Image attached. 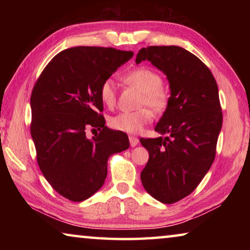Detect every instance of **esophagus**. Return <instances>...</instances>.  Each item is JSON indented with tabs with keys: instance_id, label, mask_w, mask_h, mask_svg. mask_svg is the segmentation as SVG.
I'll use <instances>...</instances> for the list:
<instances>
[{
	"instance_id": "34e87169",
	"label": "esophagus",
	"mask_w": 250,
	"mask_h": 250,
	"mask_svg": "<svg viewBox=\"0 0 250 250\" xmlns=\"http://www.w3.org/2000/svg\"><path fill=\"white\" fill-rule=\"evenodd\" d=\"M129 141H130V146L134 147L139 145V139L137 137H133V135H131L129 137Z\"/></svg>"
}]
</instances>
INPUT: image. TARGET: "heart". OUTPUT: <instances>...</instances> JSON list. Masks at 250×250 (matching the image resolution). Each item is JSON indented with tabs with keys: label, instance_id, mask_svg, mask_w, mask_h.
Wrapping results in <instances>:
<instances>
[{
	"label": "heart",
	"instance_id": "obj_1",
	"mask_svg": "<svg viewBox=\"0 0 250 250\" xmlns=\"http://www.w3.org/2000/svg\"><path fill=\"white\" fill-rule=\"evenodd\" d=\"M125 82L142 92L140 104L149 105L155 112H162L168 104V95L162 87V77L154 70L146 67H139L125 76ZM100 98L108 108H113L117 103L115 80L105 79L100 86ZM152 119L149 108H141L133 112H120L109 119L111 128L125 133L135 134L141 132Z\"/></svg>",
	"mask_w": 250,
	"mask_h": 250
}]
</instances>
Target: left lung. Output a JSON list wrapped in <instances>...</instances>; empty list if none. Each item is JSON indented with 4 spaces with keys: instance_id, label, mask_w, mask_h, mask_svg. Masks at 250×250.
<instances>
[{
    "instance_id": "left-lung-1",
    "label": "left lung",
    "mask_w": 250,
    "mask_h": 250,
    "mask_svg": "<svg viewBox=\"0 0 250 250\" xmlns=\"http://www.w3.org/2000/svg\"><path fill=\"white\" fill-rule=\"evenodd\" d=\"M149 61L167 76L171 96L155 131L166 137L140 139L149 152L141 182L152 197L172 204L191 194L213 164L222 129L218 87L195 55L179 46H149L135 62Z\"/></svg>"
}]
</instances>
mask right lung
Masks as SVG:
<instances>
[{
	"instance_id": "1",
	"label": "right lung",
	"mask_w": 250,
	"mask_h": 250,
	"mask_svg": "<svg viewBox=\"0 0 250 250\" xmlns=\"http://www.w3.org/2000/svg\"><path fill=\"white\" fill-rule=\"evenodd\" d=\"M132 52L78 46L57 54L31 96L37 162L53 188L74 202L89 198L107 177L108 158L129 147L128 135L105 126L100 86ZM88 127L101 132L89 139Z\"/></svg>"
}]
</instances>
